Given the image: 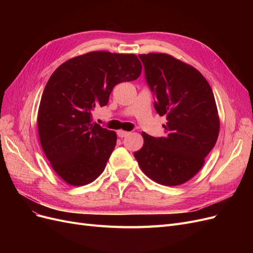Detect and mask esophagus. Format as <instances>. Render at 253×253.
<instances>
[{"mask_svg":"<svg viewBox=\"0 0 253 253\" xmlns=\"http://www.w3.org/2000/svg\"><path fill=\"white\" fill-rule=\"evenodd\" d=\"M129 133L128 132H126V131H122V129H119V131H117V135L120 137V138H124V137L127 136Z\"/></svg>","mask_w":253,"mask_h":253,"instance_id":"esophagus-1","label":"esophagus"}]
</instances>
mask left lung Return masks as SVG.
Wrapping results in <instances>:
<instances>
[{"mask_svg": "<svg viewBox=\"0 0 253 253\" xmlns=\"http://www.w3.org/2000/svg\"><path fill=\"white\" fill-rule=\"evenodd\" d=\"M154 94L156 112L167 117L166 137L142 132L134 153L142 172L164 186L185 183L200 171L216 143L219 118L211 86L196 68L168 53L138 56Z\"/></svg>", "mask_w": 253, "mask_h": 253, "instance_id": "8db88e82", "label": "left lung"}]
</instances>
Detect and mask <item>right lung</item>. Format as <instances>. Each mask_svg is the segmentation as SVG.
I'll return each instance as SVG.
<instances>
[{"label":"right lung","instance_id":"right-lung-1","mask_svg":"<svg viewBox=\"0 0 253 253\" xmlns=\"http://www.w3.org/2000/svg\"><path fill=\"white\" fill-rule=\"evenodd\" d=\"M141 68L133 53L90 51L65 61L50 76L38 132L53 171L68 185H87L105 169L117 135L91 122V112L108 104L115 85L138 78Z\"/></svg>","mask_w":253,"mask_h":253}]
</instances>
